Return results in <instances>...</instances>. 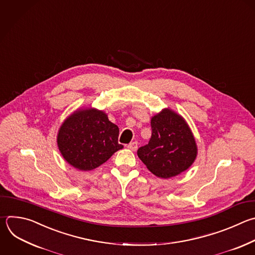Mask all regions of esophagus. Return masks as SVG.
I'll return each instance as SVG.
<instances>
[{
  "label": "esophagus",
  "instance_id": "1",
  "mask_svg": "<svg viewBox=\"0 0 255 255\" xmlns=\"http://www.w3.org/2000/svg\"><path fill=\"white\" fill-rule=\"evenodd\" d=\"M130 150H132V151H135V150H137V148H138V143L136 142V141H134V142H131V143H129L128 144V146H127Z\"/></svg>",
  "mask_w": 255,
  "mask_h": 255
}]
</instances>
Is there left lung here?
Segmentation results:
<instances>
[{
  "label": "left lung",
  "mask_w": 255,
  "mask_h": 255,
  "mask_svg": "<svg viewBox=\"0 0 255 255\" xmlns=\"http://www.w3.org/2000/svg\"><path fill=\"white\" fill-rule=\"evenodd\" d=\"M152 135L140 147L138 157L160 178H170L185 171L197 154L195 139L183 118L164 109L151 119Z\"/></svg>",
  "instance_id": "8db88e82"
}]
</instances>
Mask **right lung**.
<instances>
[{
	"mask_svg": "<svg viewBox=\"0 0 255 255\" xmlns=\"http://www.w3.org/2000/svg\"><path fill=\"white\" fill-rule=\"evenodd\" d=\"M119 128L107 115L95 109L77 111L61 126L58 147L65 160L79 170L87 171L106 162L123 148L118 143Z\"/></svg>",
	"mask_w": 255,
	"mask_h": 255,
	"instance_id": "obj_1",
	"label": "right lung"
}]
</instances>
